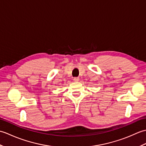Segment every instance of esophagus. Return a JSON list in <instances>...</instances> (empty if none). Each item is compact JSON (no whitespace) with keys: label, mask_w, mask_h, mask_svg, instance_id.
<instances>
[{"label":"esophagus","mask_w":146,"mask_h":146,"mask_svg":"<svg viewBox=\"0 0 146 146\" xmlns=\"http://www.w3.org/2000/svg\"><path fill=\"white\" fill-rule=\"evenodd\" d=\"M73 80H74V82H78L79 78L78 77H75V78H73Z\"/></svg>","instance_id":"1"}]
</instances>
